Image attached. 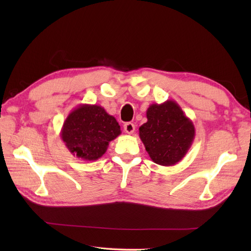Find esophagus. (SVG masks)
Instances as JSON below:
<instances>
[{"instance_id":"esophagus-1","label":"esophagus","mask_w":251,"mask_h":251,"mask_svg":"<svg viewBox=\"0 0 251 251\" xmlns=\"http://www.w3.org/2000/svg\"><path fill=\"white\" fill-rule=\"evenodd\" d=\"M135 129H136V126L132 124V123H126V124L124 125V130L125 132H127V134H134L135 132Z\"/></svg>"}]
</instances>
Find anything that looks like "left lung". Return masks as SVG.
Instances as JSON below:
<instances>
[{
    "mask_svg": "<svg viewBox=\"0 0 251 251\" xmlns=\"http://www.w3.org/2000/svg\"><path fill=\"white\" fill-rule=\"evenodd\" d=\"M147 119L139 127V137L149 156L162 166L179 163L193 143V122L174 100L152 103L147 110Z\"/></svg>",
    "mask_w": 251,
    "mask_h": 251,
    "instance_id": "left-lung-1",
    "label": "left lung"
}]
</instances>
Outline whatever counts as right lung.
<instances>
[{
    "label": "right lung",
    "instance_id": "1",
    "mask_svg": "<svg viewBox=\"0 0 251 251\" xmlns=\"http://www.w3.org/2000/svg\"><path fill=\"white\" fill-rule=\"evenodd\" d=\"M121 132L115 117L102 106L79 104L63 123L61 139L72 155L84 161H97Z\"/></svg>",
    "mask_w": 251,
    "mask_h": 251
}]
</instances>
